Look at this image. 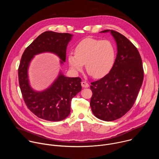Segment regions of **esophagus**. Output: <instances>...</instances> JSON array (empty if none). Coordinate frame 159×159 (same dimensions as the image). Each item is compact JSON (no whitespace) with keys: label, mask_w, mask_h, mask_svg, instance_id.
Here are the masks:
<instances>
[{"label":"esophagus","mask_w":159,"mask_h":159,"mask_svg":"<svg viewBox=\"0 0 159 159\" xmlns=\"http://www.w3.org/2000/svg\"><path fill=\"white\" fill-rule=\"evenodd\" d=\"M81 85H82V87L83 88H87V87H89V84L87 82H85V81L82 82H81Z\"/></svg>","instance_id":"obj_1"}]
</instances>
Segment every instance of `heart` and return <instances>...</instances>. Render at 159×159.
<instances>
[{
  "mask_svg": "<svg viewBox=\"0 0 159 159\" xmlns=\"http://www.w3.org/2000/svg\"><path fill=\"white\" fill-rule=\"evenodd\" d=\"M116 59V48L109 40L85 38L77 44L75 54L70 53L67 60L71 69L79 72L85 64L87 72L96 79L106 75Z\"/></svg>",
  "mask_w": 159,
  "mask_h": 159,
  "instance_id": "obj_1",
  "label": "heart"
}]
</instances>
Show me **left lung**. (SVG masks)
I'll use <instances>...</instances> for the list:
<instances>
[{"label":"left lung","mask_w":159,"mask_h":159,"mask_svg":"<svg viewBox=\"0 0 159 159\" xmlns=\"http://www.w3.org/2000/svg\"><path fill=\"white\" fill-rule=\"evenodd\" d=\"M108 32L117 45L116 58L108 74L90 83L93 96L90 105L96 117L112 121L122 117L133 106L143 83V69L140 55L134 44L115 31L100 33Z\"/></svg>","instance_id":"1"}]
</instances>
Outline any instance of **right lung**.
<instances>
[{"label": "right lung", "mask_w": 159, "mask_h": 159, "mask_svg": "<svg viewBox=\"0 0 159 159\" xmlns=\"http://www.w3.org/2000/svg\"><path fill=\"white\" fill-rule=\"evenodd\" d=\"M73 34L45 31L38 36L25 50L18 69L21 93L28 109L37 117L50 121L65 119L70 113V103L82 89L81 79L65 77L60 71L57 79L42 91L30 85L28 69L35 55L52 53L59 57L60 64L65 61L66 47Z\"/></svg>", "instance_id": "add662e5"}]
</instances>
